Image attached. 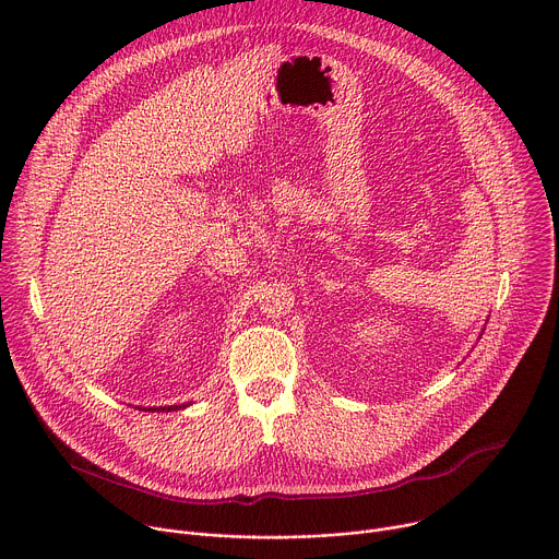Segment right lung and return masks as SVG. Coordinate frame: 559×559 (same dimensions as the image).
Returning a JSON list of instances; mask_svg holds the SVG:
<instances>
[{
  "label": "right lung",
  "mask_w": 559,
  "mask_h": 559,
  "mask_svg": "<svg viewBox=\"0 0 559 559\" xmlns=\"http://www.w3.org/2000/svg\"><path fill=\"white\" fill-rule=\"evenodd\" d=\"M183 407H186V405H183ZM183 407H181V405H170V407H156V409H154V407H147L145 412H177V409H183Z\"/></svg>",
  "instance_id": "obj_1"
}]
</instances>
